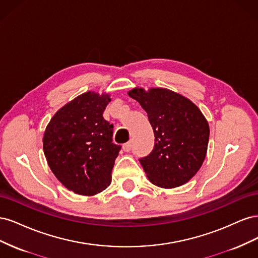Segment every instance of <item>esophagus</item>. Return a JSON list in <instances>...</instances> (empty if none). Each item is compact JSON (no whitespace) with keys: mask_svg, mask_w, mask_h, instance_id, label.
I'll return each instance as SVG.
<instances>
[{"mask_svg":"<svg viewBox=\"0 0 258 258\" xmlns=\"http://www.w3.org/2000/svg\"><path fill=\"white\" fill-rule=\"evenodd\" d=\"M131 147H132V142L129 141V142L124 143V144L122 145V150H123L124 152H130V151H131Z\"/></svg>","mask_w":258,"mask_h":258,"instance_id":"34e87169","label":"esophagus"}]
</instances>
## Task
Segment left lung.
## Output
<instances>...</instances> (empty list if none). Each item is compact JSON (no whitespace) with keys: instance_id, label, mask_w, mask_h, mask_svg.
Wrapping results in <instances>:
<instances>
[{"instance_id":"8db88e82","label":"left lung","mask_w":258,"mask_h":258,"mask_svg":"<svg viewBox=\"0 0 258 258\" xmlns=\"http://www.w3.org/2000/svg\"><path fill=\"white\" fill-rule=\"evenodd\" d=\"M128 95L144 108L154 130L153 151L140 158L148 179L161 188L188 182L207 155L210 128L204 114L189 99L166 88H134Z\"/></svg>"}]
</instances>
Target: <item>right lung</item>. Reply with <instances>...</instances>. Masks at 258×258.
Instances as JSON below:
<instances>
[{"label": "right lung", "instance_id": "add662e5", "mask_svg": "<svg viewBox=\"0 0 258 258\" xmlns=\"http://www.w3.org/2000/svg\"><path fill=\"white\" fill-rule=\"evenodd\" d=\"M110 95L85 92L52 116L43 150L52 173L69 190L93 196L111 184L120 151L113 143V124L103 118Z\"/></svg>", "mask_w": 258, "mask_h": 258}]
</instances>
